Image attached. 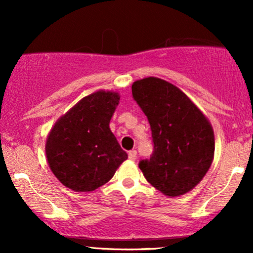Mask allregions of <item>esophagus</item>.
I'll return each mask as SVG.
<instances>
[{"mask_svg": "<svg viewBox=\"0 0 253 253\" xmlns=\"http://www.w3.org/2000/svg\"><path fill=\"white\" fill-rule=\"evenodd\" d=\"M136 156H138V153H136L135 150H132L128 152V158L130 159V161H135Z\"/></svg>", "mask_w": 253, "mask_h": 253, "instance_id": "34e87169", "label": "esophagus"}]
</instances>
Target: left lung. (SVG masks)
<instances>
[{"mask_svg": "<svg viewBox=\"0 0 253 253\" xmlns=\"http://www.w3.org/2000/svg\"><path fill=\"white\" fill-rule=\"evenodd\" d=\"M132 96L146 115L152 134V155L139 162L145 178L164 195L188 193L213 162L210 121L184 92L161 78L136 81Z\"/></svg>", "mask_w": 253, "mask_h": 253, "instance_id": "obj_1", "label": "left lung"}]
</instances>
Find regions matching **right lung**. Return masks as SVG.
I'll list each match as a JSON object with an SVG mask.
<instances>
[{
	"mask_svg": "<svg viewBox=\"0 0 253 253\" xmlns=\"http://www.w3.org/2000/svg\"><path fill=\"white\" fill-rule=\"evenodd\" d=\"M119 100L118 92H94L54 124L46 141V157L65 187L75 191L97 189L127 159L109 128Z\"/></svg>",
	"mask_w": 253,
	"mask_h": 253,
	"instance_id": "obj_1",
	"label": "right lung"
}]
</instances>
